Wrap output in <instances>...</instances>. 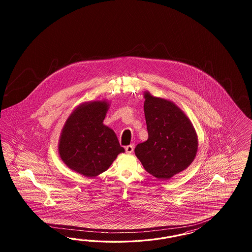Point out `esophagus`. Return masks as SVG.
<instances>
[{
  "instance_id": "obj_1",
  "label": "esophagus",
  "mask_w": 252,
  "mask_h": 252,
  "mask_svg": "<svg viewBox=\"0 0 252 252\" xmlns=\"http://www.w3.org/2000/svg\"><path fill=\"white\" fill-rule=\"evenodd\" d=\"M133 151H134V146L128 145L126 147V153H132Z\"/></svg>"
}]
</instances>
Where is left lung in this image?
Returning <instances> with one entry per match:
<instances>
[{"mask_svg": "<svg viewBox=\"0 0 252 252\" xmlns=\"http://www.w3.org/2000/svg\"><path fill=\"white\" fill-rule=\"evenodd\" d=\"M144 114L149 137L135 154L146 171L160 180L186 170L198 152V136L189 118L169 99L144 92Z\"/></svg>", "mask_w": 252, "mask_h": 252, "instance_id": "obj_1", "label": "left lung"}]
</instances>
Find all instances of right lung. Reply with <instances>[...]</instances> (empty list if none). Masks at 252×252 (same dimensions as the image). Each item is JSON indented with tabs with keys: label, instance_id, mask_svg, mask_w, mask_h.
<instances>
[{
	"label": "right lung",
	"instance_id": "add662e5",
	"mask_svg": "<svg viewBox=\"0 0 252 252\" xmlns=\"http://www.w3.org/2000/svg\"><path fill=\"white\" fill-rule=\"evenodd\" d=\"M110 103L106 99L79 104L62 129L58 153L71 170L95 177L105 172L119 153H125L115 131L103 124Z\"/></svg>",
	"mask_w": 252,
	"mask_h": 252
}]
</instances>
